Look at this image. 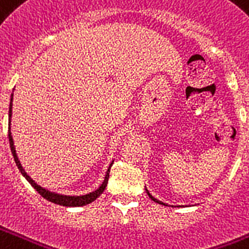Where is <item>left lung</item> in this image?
Listing matches in <instances>:
<instances>
[{
	"label": "left lung",
	"instance_id": "left-lung-1",
	"mask_svg": "<svg viewBox=\"0 0 249 249\" xmlns=\"http://www.w3.org/2000/svg\"><path fill=\"white\" fill-rule=\"evenodd\" d=\"M146 193H147V195H149V197H150V198H151V200H153V201H155V202H158V204H160V205H164V206H167V205L164 204V202H162V201L157 200V198H155V197H153V196H151V195H150V193H149V191H147V189H146Z\"/></svg>",
	"mask_w": 249,
	"mask_h": 249
}]
</instances>
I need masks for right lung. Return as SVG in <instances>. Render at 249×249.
I'll list each match as a JSON object with an SVG mask.
<instances>
[{"label": "right lung", "instance_id": "right-lung-1", "mask_svg": "<svg viewBox=\"0 0 249 249\" xmlns=\"http://www.w3.org/2000/svg\"><path fill=\"white\" fill-rule=\"evenodd\" d=\"M11 108H13V95H11V99H10V107H9V142H10V149H11V154L14 157V160L17 163V167L19 168L20 171V174L26 178L28 183L31 184L32 187L35 188L37 193L43 196L45 200L51 201L53 204H57V205H61V206H85L87 204H91L92 201H95L98 197L104 192V189L107 187V183H108V178H109V170H111V166L107 170V174H106V178H104L103 183L100 185L98 189H95L94 192L91 193H87V195H83V196H65V195H58V193H54V192H51L48 189H45V188L40 187V185H37V184L34 181V180L27 175V172L23 170V167L20 164L18 159V155L15 153V147H14V141H13V136H11V130H10V123H11Z\"/></svg>", "mask_w": 249, "mask_h": 249}]
</instances>
